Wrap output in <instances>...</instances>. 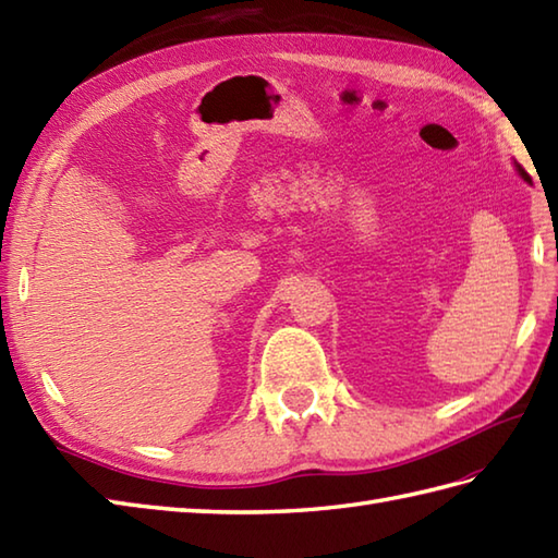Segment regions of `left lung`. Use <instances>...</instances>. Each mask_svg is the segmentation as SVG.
Here are the masks:
<instances>
[{"label":"left lung","mask_w":558,"mask_h":558,"mask_svg":"<svg viewBox=\"0 0 558 558\" xmlns=\"http://www.w3.org/2000/svg\"><path fill=\"white\" fill-rule=\"evenodd\" d=\"M518 172H520V174H523V177H525V180H527V182H530V177H527V172H525V170H523V168H520V165H518Z\"/></svg>","instance_id":"obj_1"}]
</instances>
